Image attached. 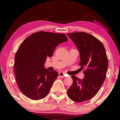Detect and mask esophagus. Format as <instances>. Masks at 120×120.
Here are the masks:
<instances>
[{"instance_id": "esophagus-1", "label": "esophagus", "mask_w": 120, "mask_h": 120, "mask_svg": "<svg viewBox=\"0 0 120 120\" xmlns=\"http://www.w3.org/2000/svg\"><path fill=\"white\" fill-rule=\"evenodd\" d=\"M59 76L61 77V78H64V72H60L59 73Z\"/></svg>"}]
</instances>
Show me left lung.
I'll use <instances>...</instances> for the list:
<instances>
[{
    "label": "left lung",
    "instance_id": "1",
    "mask_svg": "<svg viewBox=\"0 0 120 120\" xmlns=\"http://www.w3.org/2000/svg\"><path fill=\"white\" fill-rule=\"evenodd\" d=\"M79 52L82 70L85 69L82 79L71 76L73 83L67 91L72 101L80 103L94 97L106 78L109 61L103 44L100 41L85 32L68 33Z\"/></svg>",
    "mask_w": 120,
    "mask_h": 120
}]
</instances>
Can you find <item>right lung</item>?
I'll list each match as a JSON object with an SVG mask.
<instances>
[{
    "label": "right lung",
    "mask_w": 120,
    "mask_h": 120,
    "mask_svg": "<svg viewBox=\"0 0 120 120\" xmlns=\"http://www.w3.org/2000/svg\"><path fill=\"white\" fill-rule=\"evenodd\" d=\"M67 41L64 34L40 31L21 43L15 56L14 72L18 87L24 95L33 100L47 96L58 73L49 71L44 64L56 46Z\"/></svg>",
    "instance_id": "obj_1"
}]
</instances>
